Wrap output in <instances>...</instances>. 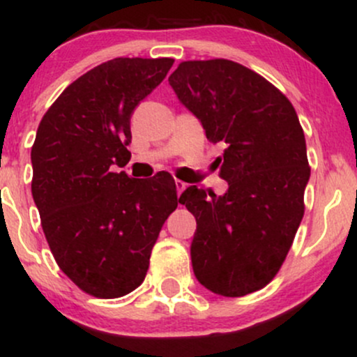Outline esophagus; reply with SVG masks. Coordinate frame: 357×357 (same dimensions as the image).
<instances>
[{
	"mask_svg": "<svg viewBox=\"0 0 357 357\" xmlns=\"http://www.w3.org/2000/svg\"><path fill=\"white\" fill-rule=\"evenodd\" d=\"M186 186H188V184L181 181V179H176V190H178V195H181V192L186 190Z\"/></svg>",
	"mask_w": 357,
	"mask_h": 357,
	"instance_id": "esophagus-1",
	"label": "esophagus"
}]
</instances>
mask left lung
Segmentation results:
<instances>
[{
	"label": "left lung",
	"mask_w": 357,
	"mask_h": 357,
	"mask_svg": "<svg viewBox=\"0 0 357 357\" xmlns=\"http://www.w3.org/2000/svg\"><path fill=\"white\" fill-rule=\"evenodd\" d=\"M178 99L202 121L228 191L190 186L179 196L196 218L191 261L199 284L225 297L257 292L285 261L310 176L304 130L284 93L225 59L181 61L169 75Z\"/></svg>",
	"instance_id": "8db88e82"
}]
</instances>
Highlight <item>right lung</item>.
<instances>
[{
  "label": "right lung",
  "mask_w": 357,
  "mask_h": 357,
  "mask_svg": "<svg viewBox=\"0 0 357 357\" xmlns=\"http://www.w3.org/2000/svg\"><path fill=\"white\" fill-rule=\"evenodd\" d=\"M174 60L114 59L72 82L45 112L31 147V195L61 272L97 298L136 290L151 250L178 208L173 176L134 179L130 114Z\"/></svg>",
  "instance_id": "obj_1"
}]
</instances>
